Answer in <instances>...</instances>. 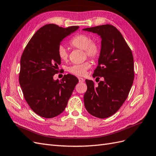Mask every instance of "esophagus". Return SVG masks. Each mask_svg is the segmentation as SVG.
Instances as JSON below:
<instances>
[{
  "label": "esophagus",
  "instance_id": "34e87169",
  "mask_svg": "<svg viewBox=\"0 0 156 156\" xmlns=\"http://www.w3.org/2000/svg\"><path fill=\"white\" fill-rule=\"evenodd\" d=\"M78 81H79L80 83H83V82H84V79L82 78L79 77L78 78Z\"/></svg>",
  "mask_w": 156,
  "mask_h": 156
}]
</instances>
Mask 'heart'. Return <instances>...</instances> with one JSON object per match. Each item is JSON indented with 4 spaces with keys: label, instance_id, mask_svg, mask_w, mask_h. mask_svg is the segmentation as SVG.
Wrapping results in <instances>:
<instances>
[{
    "label": "heart",
    "instance_id": "heart-1",
    "mask_svg": "<svg viewBox=\"0 0 156 156\" xmlns=\"http://www.w3.org/2000/svg\"><path fill=\"white\" fill-rule=\"evenodd\" d=\"M70 45L78 49L83 50L87 57L95 59L100 54V47L97 42L92 41L90 36L81 33L76 35L70 41ZM58 56L61 60H66L68 58V52L65 46H60L57 50ZM90 61H86L80 64H74L68 68L69 72L77 76H83L86 71L91 68Z\"/></svg>",
    "mask_w": 156,
    "mask_h": 156
}]
</instances>
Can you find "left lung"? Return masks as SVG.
<instances>
[{
    "instance_id": "8db88e82",
    "label": "left lung",
    "mask_w": 156,
    "mask_h": 156,
    "mask_svg": "<svg viewBox=\"0 0 156 156\" xmlns=\"http://www.w3.org/2000/svg\"><path fill=\"white\" fill-rule=\"evenodd\" d=\"M83 30L96 33L101 38L98 66L93 77L104 79L98 85L86 80L84 105L93 116L108 118L122 106L132 87L134 80L132 51L121 33L113 25H103Z\"/></svg>"
}]
</instances>
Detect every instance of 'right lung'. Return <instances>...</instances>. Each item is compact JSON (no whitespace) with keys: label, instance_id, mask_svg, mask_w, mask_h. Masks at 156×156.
Masks as SVG:
<instances>
[{"label":"right lung","instance_id":"1","mask_svg":"<svg viewBox=\"0 0 156 156\" xmlns=\"http://www.w3.org/2000/svg\"><path fill=\"white\" fill-rule=\"evenodd\" d=\"M78 28L44 25L31 38L21 55L20 86L27 103L40 116L51 118L63 112L78 82V79L70 74L61 80L53 79L61 64L57 53L60 44Z\"/></svg>","mask_w":156,"mask_h":156}]
</instances>
